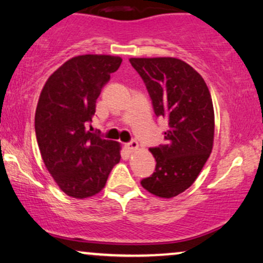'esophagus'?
I'll return each instance as SVG.
<instances>
[{
	"mask_svg": "<svg viewBox=\"0 0 263 263\" xmlns=\"http://www.w3.org/2000/svg\"><path fill=\"white\" fill-rule=\"evenodd\" d=\"M126 149L128 150V152H135V150L138 149V142L135 141V139H132L131 142L126 143Z\"/></svg>",
	"mask_w": 263,
	"mask_h": 263,
	"instance_id": "1",
	"label": "esophagus"
}]
</instances>
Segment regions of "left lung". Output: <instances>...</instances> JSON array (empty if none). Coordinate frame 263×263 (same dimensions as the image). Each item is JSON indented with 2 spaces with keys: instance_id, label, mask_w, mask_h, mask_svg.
Returning a JSON list of instances; mask_svg holds the SVG:
<instances>
[{
  "instance_id": "left-lung-1",
  "label": "left lung",
  "mask_w": 263,
  "mask_h": 263,
  "mask_svg": "<svg viewBox=\"0 0 263 263\" xmlns=\"http://www.w3.org/2000/svg\"><path fill=\"white\" fill-rule=\"evenodd\" d=\"M156 117L166 119L164 143L150 152L155 172L141 181L150 194L171 198L194 184L214 141V108L207 84L190 65L174 58H132Z\"/></svg>"
}]
</instances>
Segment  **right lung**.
<instances>
[{"instance_id": "obj_1", "label": "right lung", "mask_w": 263, "mask_h": 263, "mask_svg": "<svg viewBox=\"0 0 263 263\" xmlns=\"http://www.w3.org/2000/svg\"><path fill=\"white\" fill-rule=\"evenodd\" d=\"M110 55H79L49 77L38 100L34 129L43 162L59 187L74 198L99 194L120 161V144L86 129L96 100L121 65Z\"/></svg>"}]
</instances>
